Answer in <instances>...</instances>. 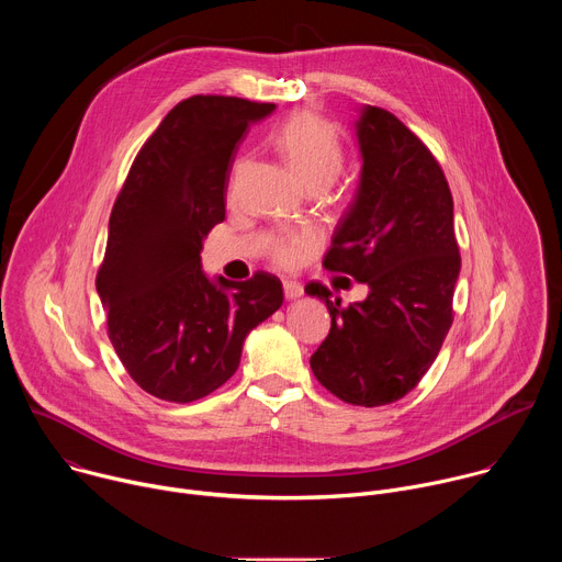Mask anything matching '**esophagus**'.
I'll return each instance as SVG.
<instances>
[{
    "label": "esophagus",
    "mask_w": 562,
    "mask_h": 562,
    "mask_svg": "<svg viewBox=\"0 0 562 562\" xmlns=\"http://www.w3.org/2000/svg\"><path fill=\"white\" fill-rule=\"evenodd\" d=\"M282 286H284L286 300H297V297H302V293H304V286H302L297 280H284Z\"/></svg>",
    "instance_id": "1"
}]
</instances>
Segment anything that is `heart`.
Returning a JSON list of instances; mask_svg holds the SVG:
<instances>
[{
  "label": "heart",
  "instance_id": "heart-1",
  "mask_svg": "<svg viewBox=\"0 0 562 562\" xmlns=\"http://www.w3.org/2000/svg\"><path fill=\"white\" fill-rule=\"evenodd\" d=\"M271 144L284 157V162L297 176L302 184L311 182H334L342 169L345 153L336 131L313 113H297L282 122L271 133ZM243 171V159H237L233 178ZM315 235L300 231L282 237L276 245V260L284 267L300 262L304 251L313 245Z\"/></svg>",
  "mask_w": 562,
  "mask_h": 562
}]
</instances>
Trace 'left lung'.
Listing matches in <instances>:
<instances>
[{
    "instance_id": "left-lung-1",
    "label": "left lung",
    "mask_w": 562,
    "mask_h": 562,
    "mask_svg": "<svg viewBox=\"0 0 562 562\" xmlns=\"http://www.w3.org/2000/svg\"><path fill=\"white\" fill-rule=\"evenodd\" d=\"M360 178L325 258L329 271L367 284L362 302L325 300L331 331L311 356L319 384L349 405L405 397L434 364L453 323L460 273L453 200L429 148L389 111L360 106L353 124Z\"/></svg>"
}]
</instances>
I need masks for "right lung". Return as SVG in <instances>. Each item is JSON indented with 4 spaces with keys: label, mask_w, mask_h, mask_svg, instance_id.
<instances>
[{
    "label": "right lung",
    "mask_w": 562,
    "mask_h": 562,
    "mask_svg": "<svg viewBox=\"0 0 562 562\" xmlns=\"http://www.w3.org/2000/svg\"><path fill=\"white\" fill-rule=\"evenodd\" d=\"M276 104L195 95L137 153L109 220L98 295L128 375L167 403H193L239 367L247 336L282 306L271 273L231 282L202 271V245L224 220L239 139Z\"/></svg>",
    "instance_id": "right-lung-1"
}]
</instances>
